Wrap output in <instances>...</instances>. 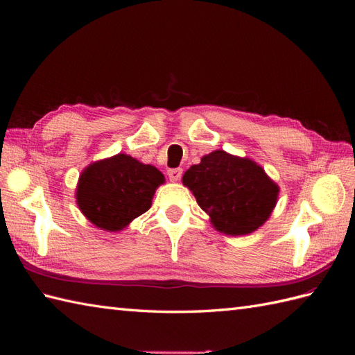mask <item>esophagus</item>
<instances>
[{
  "label": "esophagus",
  "mask_w": 355,
  "mask_h": 355,
  "mask_svg": "<svg viewBox=\"0 0 355 355\" xmlns=\"http://www.w3.org/2000/svg\"><path fill=\"white\" fill-rule=\"evenodd\" d=\"M167 175L171 182H178L182 178V168H170L167 171Z\"/></svg>",
  "instance_id": "esophagus-1"
}]
</instances>
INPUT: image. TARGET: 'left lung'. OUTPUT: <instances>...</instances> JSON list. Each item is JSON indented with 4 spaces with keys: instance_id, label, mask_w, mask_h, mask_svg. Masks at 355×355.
<instances>
[{
    "instance_id": "obj_1",
    "label": "left lung",
    "mask_w": 355,
    "mask_h": 355,
    "mask_svg": "<svg viewBox=\"0 0 355 355\" xmlns=\"http://www.w3.org/2000/svg\"><path fill=\"white\" fill-rule=\"evenodd\" d=\"M182 182L209 214L213 227L227 235H245L262 227L271 216L280 192L253 159L222 149L191 166Z\"/></svg>"
}]
</instances>
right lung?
Returning <instances> with one entry per match:
<instances>
[{"instance_id":"obj_1","label":"right lung","mask_w":355,"mask_h":355,"mask_svg":"<svg viewBox=\"0 0 355 355\" xmlns=\"http://www.w3.org/2000/svg\"><path fill=\"white\" fill-rule=\"evenodd\" d=\"M161 184L164 176L158 168L127 154H116L83 170L75 198L94 227L115 232L151 207Z\"/></svg>"}]
</instances>
